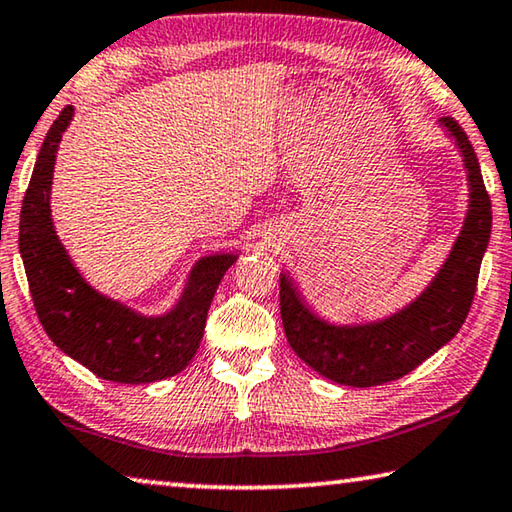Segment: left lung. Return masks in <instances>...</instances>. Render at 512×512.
I'll use <instances>...</instances> for the list:
<instances>
[{
  "label": "left lung",
  "mask_w": 512,
  "mask_h": 512,
  "mask_svg": "<svg viewBox=\"0 0 512 512\" xmlns=\"http://www.w3.org/2000/svg\"><path fill=\"white\" fill-rule=\"evenodd\" d=\"M467 170L469 205L449 257L417 298L376 321L332 323L316 314L287 271L280 273V314L289 346L323 378L373 387L403 378L449 344L465 323L492 232V205L467 134L440 118Z\"/></svg>",
  "instance_id": "left-lung-1"
}]
</instances>
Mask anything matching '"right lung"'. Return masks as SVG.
Wrapping results in <instances>:
<instances>
[{"label":"right lung","instance_id":"right-lung-1","mask_svg":"<svg viewBox=\"0 0 512 512\" xmlns=\"http://www.w3.org/2000/svg\"><path fill=\"white\" fill-rule=\"evenodd\" d=\"M75 109L66 107L38 152L20 212V255L29 291L47 337L111 383L145 385L180 373L193 360L225 271L237 253H214L191 266L177 303L164 314L104 296L72 262L52 221V180L59 143Z\"/></svg>","mask_w":512,"mask_h":512}]
</instances>
